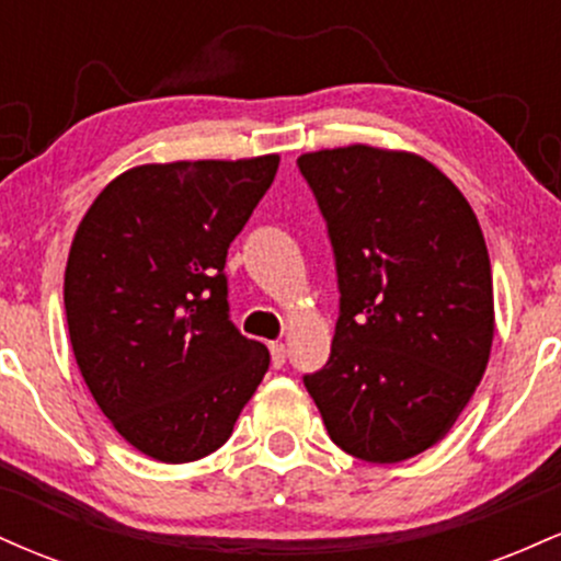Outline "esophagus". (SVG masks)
I'll return each instance as SVG.
<instances>
[{
	"label": "esophagus",
	"instance_id": "obj_1",
	"mask_svg": "<svg viewBox=\"0 0 561 561\" xmlns=\"http://www.w3.org/2000/svg\"><path fill=\"white\" fill-rule=\"evenodd\" d=\"M268 351H272V364L276 366V369H282V366H285V362H287L285 343H272V345H268Z\"/></svg>",
	"mask_w": 561,
	"mask_h": 561
}]
</instances>
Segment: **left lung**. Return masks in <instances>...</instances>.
<instances>
[{
    "label": "left lung",
    "mask_w": 561,
    "mask_h": 561,
    "mask_svg": "<svg viewBox=\"0 0 561 561\" xmlns=\"http://www.w3.org/2000/svg\"><path fill=\"white\" fill-rule=\"evenodd\" d=\"M337 268L330 362L302 377L327 433L371 465L411 459L454 427L485 375L493 276L478 216L411 152H306Z\"/></svg>",
    "instance_id": "left-lung-1"
}]
</instances>
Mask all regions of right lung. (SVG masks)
<instances>
[{
  "instance_id": "obj_1",
  "label": "right lung",
  "mask_w": 561,
  "mask_h": 561,
  "mask_svg": "<svg viewBox=\"0 0 561 561\" xmlns=\"http://www.w3.org/2000/svg\"><path fill=\"white\" fill-rule=\"evenodd\" d=\"M279 156L121 173L81 218L66 317L83 382L134 448L165 465L214 454L268 369L229 319L227 253Z\"/></svg>"
}]
</instances>
